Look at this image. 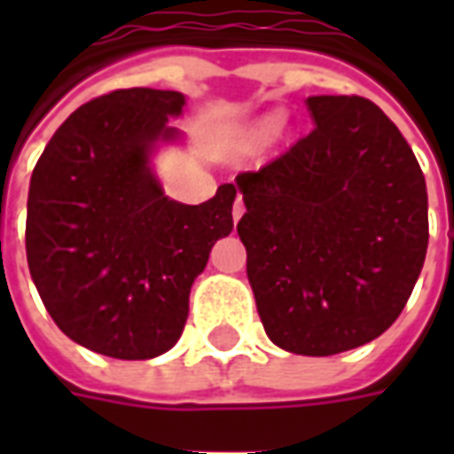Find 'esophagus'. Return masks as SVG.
Here are the masks:
<instances>
[{"label": "esophagus", "instance_id": "1", "mask_svg": "<svg viewBox=\"0 0 454 454\" xmlns=\"http://www.w3.org/2000/svg\"><path fill=\"white\" fill-rule=\"evenodd\" d=\"M243 211H246V207H243V199L236 197V204H233V221H238V218L243 216Z\"/></svg>", "mask_w": 454, "mask_h": 454}]
</instances>
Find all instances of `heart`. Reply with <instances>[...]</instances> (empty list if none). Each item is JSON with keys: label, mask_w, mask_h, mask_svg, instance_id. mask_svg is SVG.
I'll use <instances>...</instances> for the list:
<instances>
[{"label": "heart", "mask_w": 454, "mask_h": 454, "mask_svg": "<svg viewBox=\"0 0 454 454\" xmlns=\"http://www.w3.org/2000/svg\"><path fill=\"white\" fill-rule=\"evenodd\" d=\"M277 129H279V116H267V119H262L260 123L253 126L250 136H253L255 140H265L270 138L272 133H277Z\"/></svg>", "instance_id": "heart-1"}]
</instances>
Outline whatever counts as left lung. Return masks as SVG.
I'll return each instance as SVG.
<instances>
[{
	"mask_svg": "<svg viewBox=\"0 0 454 454\" xmlns=\"http://www.w3.org/2000/svg\"><path fill=\"white\" fill-rule=\"evenodd\" d=\"M314 129L240 172L238 236L277 348L325 357L380 338L428 250L426 177L401 130L362 97L306 99Z\"/></svg>",
	"mask_w": 454,
	"mask_h": 454,
	"instance_id": "8db88e82",
	"label": "left lung"
}]
</instances>
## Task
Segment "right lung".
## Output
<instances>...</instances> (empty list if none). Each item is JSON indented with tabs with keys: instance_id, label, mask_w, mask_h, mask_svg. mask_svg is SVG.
<instances>
[{
	"instance_id": "add662e5",
	"label": "right lung",
	"mask_w": 454,
	"mask_h": 454,
	"mask_svg": "<svg viewBox=\"0 0 454 454\" xmlns=\"http://www.w3.org/2000/svg\"><path fill=\"white\" fill-rule=\"evenodd\" d=\"M184 94L116 90L70 114L35 162L26 257L48 314L70 340L116 360H150L184 331L192 285L233 231L236 184L189 207L153 169L182 140Z\"/></svg>"
}]
</instances>
